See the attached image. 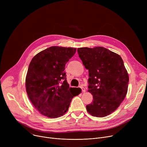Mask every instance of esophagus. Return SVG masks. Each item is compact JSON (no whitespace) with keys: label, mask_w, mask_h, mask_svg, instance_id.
<instances>
[{"label":"esophagus","mask_w":147,"mask_h":147,"mask_svg":"<svg viewBox=\"0 0 147 147\" xmlns=\"http://www.w3.org/2000/svg\"><path fill=\"white\" fill-rule=\"evenodd\" d=\"M80 88H81V90H82V92H86V89H85V88H84V87H83L81 86V87H80Z\"/></svg>","instance_id":"obj_1"}]
</instances>
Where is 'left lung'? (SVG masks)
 <instances>
[{
  "label": "left lung",
  "mask_w": 147,
  "mask_h": 147,
  "mask_svg": "<svg viewBox=\"0 0 147 147\" xmlns=\"http://www.w3.org/2000/svg\"><path fill=\"white\" fill-rule=\"evenodd\" d=\"M78 54L88 70V92L93 101L86 106L93 116L102 117L113 113L126 96L129 77L123 59L107 48H80Z\"/></svg>",
  "instance_id": "8db88e82"
}]
</instances>
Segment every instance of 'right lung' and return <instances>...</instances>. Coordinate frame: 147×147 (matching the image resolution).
Listing matches in <instances>:
<instances>
[{"label": "right lung", "mask_w": 147, "mask_h": 147, "mask_svg": "<svg viewBox=\"0 0 147 147\" xmlns=\"http://www.w3.org/2000/svg\"><path fill=\"white\" fill-rule=\"evenodd\" d=\"M76 48L51 47L31 60L26 78L28 96L42 115L49 118L63 115L80 88H70L65 71L67 62ZM76 90H75V89Z\"/></svg>", "instance_id": "obj_1"}]
</instances>
